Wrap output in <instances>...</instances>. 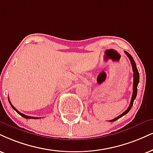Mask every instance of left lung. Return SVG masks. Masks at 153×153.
<instances>
[{
	"instance_id": "1",
	"label": "left lung",
	"mask_w": 153,
	"mask_h": 153,
	"mask_svg": "<svg viewBox=\"0 0 153 153\" xmlns=\"http://www.w3.org/2000/svg\"><path fill=\"white\" fill-rule=\"evenodd\" d=\"M125 53L126 54L127 56L128 57L129 60L131 61V65H132V69H133V94H132V98H131V103H130V105H129V107L128 109H127L126 111L123 112V113L121 114H120L119 117H117V118H115V119H112V120H110L109 121H117V119H120L121 117H122L123 116H124L128 112L130 111L131 107H132L133 104V102H134V100L136 99V95H137V87H138V82H139V73H138V69H137V67H136V62L134 61V60H133V57L131 56V55L130 53H128L127 51H124Z\"/></svg>"
}]
</instances>
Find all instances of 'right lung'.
I'll list each match as a JSON object with an SVG mask.
<instances>
[{
	"label": "right lung",
	"mask_w": 153,
	"mask_h": 153,
	"mask_svg": "<svg viewBox=\"0 0 153 153\" xmlns=\"http://www.w3.org/2000/svg\"><path fill=\"white\" fill-rule=\"evenodd\" d=\"M9 99V98H8ZM8 101H9V103H10V104L11 105V107H12L13 108V109L15 110V111L17 112V114H20V116H22V117H23V118H25V119H39V117H30V116H27V115H25V114H23L22 113H20V111H17V110L15 109V108L14 107V106L12 104H11V102H10V100H8Z\"/></svg>",
	"instance_id": "add662e5"
}]
</instances>
